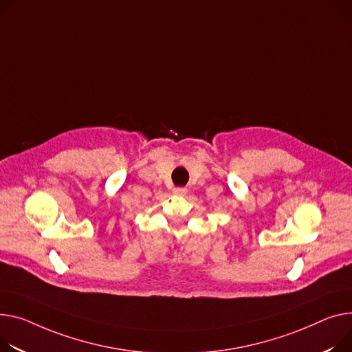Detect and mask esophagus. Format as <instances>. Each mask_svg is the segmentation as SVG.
<instances>
[{
  "label": "esophagus",
  "instance_id": "1",
  "mask_svg": "<svg viewBox=\"0 0 352 352\" xmlns=\"http://www.w3.org/2000/svg\"><path fill=\"white\" fill-rule=\"evenodd\" d=\"M173 194L174 195H178V197H184L186 194V190L185 188H174L173 190Z\"/></svg>",
  "mask_w": 352,
  "mask_h": 352
}]
</instances>
